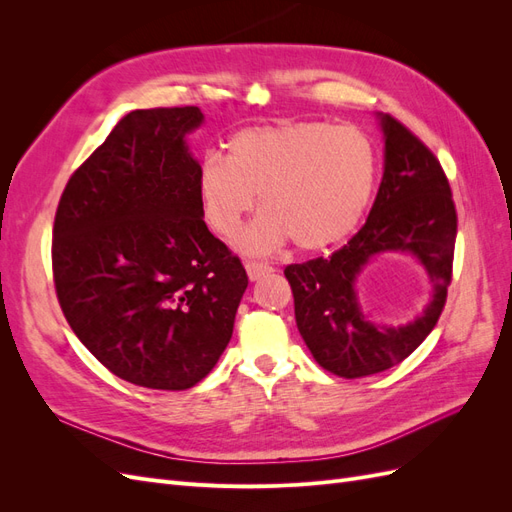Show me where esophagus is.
<instances>
[{
	"label": "esophagus",
	"mask_w": 512,
	"mask_h": 512,
	"mask_svg": "<svg viewBox=\"0 0 512 512\" xmlns=\"http://www.w3.org/2000/svg\"><path fill=\"white\" fill-rule=\"evenodd\" d=\"M245 271H247V277H250L252 282L260 280V277H265L267 273L273 271V267L265 265V262H256V260H247L245 262Z\"/></svg>",
	"instance_id": "obj_1"
}]
</instances>
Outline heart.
I'll list each match as a JSON object with an SVG mask.
<instances>
[{
	"mask_svg": "<svg viewBox=\"0 0 512 512\" xmlns=\"http://www.w3.org/2000/svg\"><path fill=\"white\" fill-rule=\"evenodd\" d=\"M374 183L376 153L361 130L299 121L237 132L226 160L200 166L198 200L209 228L235 239L258 196L262 213L241 239L247 254H271L288 239L312 252L359 224Z\"/></svg>",
	"mask_w": 512,
	"mask_h": 512,
	"instance_id": "obj_1",
	"label": "heart"
}]
</instances>
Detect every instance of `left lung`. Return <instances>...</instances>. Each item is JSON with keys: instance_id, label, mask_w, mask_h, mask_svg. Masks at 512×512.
<instances>
[{"instance_id": "obj_1", "label": "left lung", "mask_w": 512, "mask_h": 512, "mask_svg": "<svg viewBox=\"0 0 512 512\" xmlns=\"http://www.w3.org/2000/svg\"><path fill=\"white\" fill-rule=\"evenodd\" d=\"M378 119L384 175L367 222L331 256L284 269L303 342L322 369L348 380L408 359L436 327L453 277L457 211L444 170L404 123L382 113ZM386 251L412 253L434 286L424 314L401 328L369 321L353 288L368 260Z\"/></svg>"}]
</instances>
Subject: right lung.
Instances as JSON below:
<instances>
[{
  "label": "right lung",
  "mask_w": 512,
  "mask_h": 512,
  "mask_svg": "<svg viewBox=\"0 0 512 512\" xmlns=\"http://www.w3.org/2000/svg\"><path fill=\"white\" fill-rule=\"evenodd\" d=\"M198 106L123 117L74 170L53 226V280L74 335L121 380L185 391L218 363L247 288L200 211L185 134Z\"/></svg>",
  "instance_id": "1"
}]
</instances>
